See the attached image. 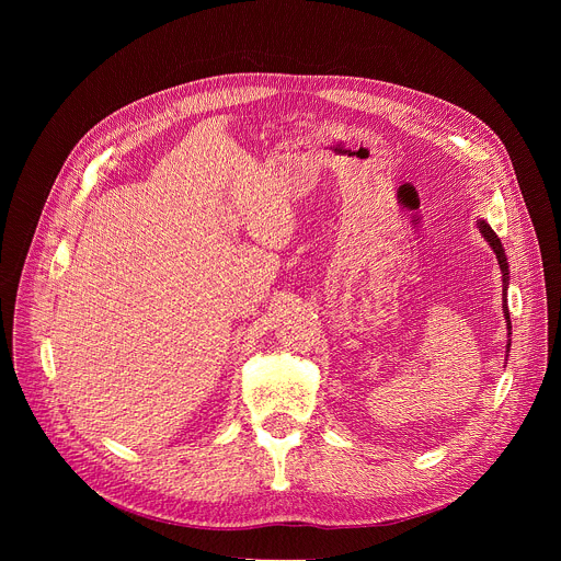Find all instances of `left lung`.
I'll list each match as a JSON object with an SVG mask.
<instances>
[{
  "label": "left lung",
  "instance_id": "1",
  "mask_svg": "<svg viewBox=\"0 0 561 561\" xmlns=\"http://www.w3.org/2000/svg\"><path fill=\"white\" fill-rule=\"evenodd\" d=\"M479 230H482V234L489 239V244L493 247V251H495V255H497V260H500L502 273H504V284H506V282H508V264H506V255H504V249H502L500 237L495 234V230H493L486 221H479ZM504 310H506V319H508V324H511V317H508V308H506V304H504Z\"/></svg>",
  "mask_w": 561,
  "mask_h": 561
}]
</instances>
